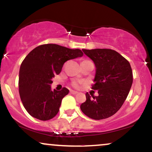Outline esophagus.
I'll list each match as a JSON object with an SVG mask.
<instances>
[{
    "instance_id": "1",
    "label": "esophagus",
    "mask_w": 152,
    "mask_h": 152,
    "mask_svg": "<svg viewBox=\"0 0 152 152\" xmlns=\"http://www.w3.org/2000/svg\"><path fill=\"white\" fill-rule=\"evenodd\" d=\"M70 93L72 94H77L78 92H77V91H74V90H70Z\"/></svg>"
}]
</instances>
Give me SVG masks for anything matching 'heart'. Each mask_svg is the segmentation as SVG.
<instances>
[{
    "mask_svg": "<svg viewBox=\"0 0 152 152\" xmlns=\"http://www.w3.org/2000/svg\"><path fill=\"white\" fill-rule=\"evenodd\" d=\"M80 83H80V82H77V81L73 82V83H72V85H73V86H74L75 87H77H77H80Z\"/></svg>",
    "mask_w": 152,
    "mask_h": 152,
    "instance_id": "b5f03b06",
    "label": "heart"
}]
</instances>
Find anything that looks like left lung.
<instances>
[{"label":"left lung","mask_w":152,"mask_h":152,"mask_svg":"<svg viewBox=\"0 0 152 152\" xmlns=\"http://www.w3.org/2000/svg\"><path fill=\"white\" fill-rule=\"evenodd\" d=\"M95 65L92 89L98 90L94 97L87 92L86 101L80 105L82 112L91 119L108 118L117 112L127 97L133 82L129 62L110 49H83Z\"/></svg>","instance_id":"left-lung-1"}]
</instances>
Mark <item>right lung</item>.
<instances>
[{"instance_id":"right-lung-1","label":"right lung","mask_w":152,"mask_h":152,"mask_svg":"<svg viewBox=\"0 0 152 152\" xmlns=\"http://www.w3.org/2000/svg\"><path fill=\"white\" fill-rule=\"evenodd\" d=\"M79 49L56 44H45L33 49L26 57L19 71V94L23 106L32 117L49 120L59 112L62 98L68 89L53 90L51 84L55 75L60 74L64 63L83 57Z\"/></svg>"}]
</instances>
